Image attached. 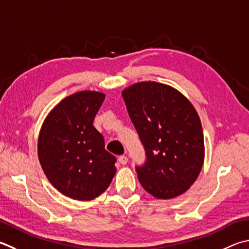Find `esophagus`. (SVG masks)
I'll return each mask as SVG.
<instances>
[{"label":"esophagus","instance_id":"esophagus-1","mask_svg":"<svg viewBox=\"0 0 249 249\" xmlns=\"http://www.w3.org/2000/svg\"><path fill=\"white\" fill-rule=\"evenodd\" d=\"M127 161H128V159H127V157H126V156H120L119 157V162L121 164L125 165L126 163H127Z\"/></svg>","mask_w":249,"mask_h":249}]
</instances>
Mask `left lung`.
I'll use <instances>...</instances> for the list:
<instances>
[{
	"label": "left lung",
	"instance_id": "8db88e82",
	"mask_svg": "<svg viewBox=\"0 0 249 249\" xmlns=\"http://www.w3.org/2000/svg\"><path fill=\"white\" fill-rule=\"evenodd\" d=\"M146 151L136 166L142 186L159 199L182 195L199 175L205 143L197 111L171 86L142 81L122 92Z\"/></svg>",
	"mask_w": 249,
	"mask_h": 249
}]
</instances>
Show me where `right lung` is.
Here are the masks:
<instances>
[{
  "instance_id": "obj_1",
  "label": "right lung",
  "mask_w": 249,
  "mask_h": 249,
  "mask_svg": "<svg viewBox=\"0 0 249 249\" xmlns=\"http://www.w3.org/2000/svg\"><path fill=\"white\" fill-rule=\"evenodd\" d=\"M106 94L79 91L53 107L38 139L44 174L63 195L91 200L106 191L115 175L116 158L105 148L93 120Z\"/></svg>"
}]
</instances>
